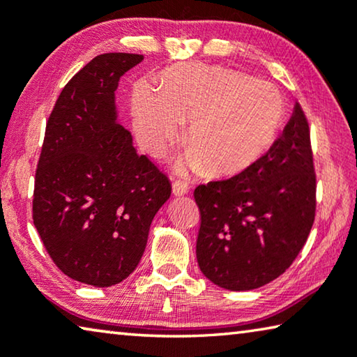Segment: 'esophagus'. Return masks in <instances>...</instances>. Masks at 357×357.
<instances>
[{
	"label": "esophagus",
	"instance_id": "34e87169",
	"mask_svg": "<svg viewBox=\"0 0 357 357\" xmlns=\"http://www.w3.org/2000/svg\"><path fill=\"white\" fill-rule=\"evenodd\" d=\"M189 192V184L185 181H174L173 183V194L174 195H185Z\"/></svg>",
	"mask_w": 357,
	"mask_h": 357
}]
</instances>
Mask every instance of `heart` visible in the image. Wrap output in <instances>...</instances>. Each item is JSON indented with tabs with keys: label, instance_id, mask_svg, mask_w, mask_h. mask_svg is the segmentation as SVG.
Masks as SVG:
<instances>
[{
	"label": "heart",
	"instance_id": "heart-1",
	"mask_svg": "<svg viewBox=\"0 0 357 357\" xmlns=\"http://www.w3.org/2000/svg\"><path fill=\"white\" fill-rule=\"evenodd\" d=\"M133 128L143 148L160 157L188 123L190 149L179 169L224 176L246 168L270 148L284 116L280 90L241 71L185 65L169 70L158 90L139 82L132 95Z\"/></svg>",
	"mask_w": 357,
	"mask_h": 357
}]
</instances>
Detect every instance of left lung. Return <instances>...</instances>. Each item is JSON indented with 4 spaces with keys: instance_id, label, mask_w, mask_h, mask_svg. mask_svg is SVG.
I'll use <instances>...</instances> for the list:
<instances>
[{
    "instance_id": "8db88e82",
    "label": "left lung",
    "mask_w": 357,
    "mask_h": 357,
    "mask_svg": "<svg viewBox=\"0 0 357 357\" xmlns=\"http://www.w3.org/2000/svg\"><path fill=\"white\" fill-rule=\"evenodd\" d=\"M200 209L197 260L229 291L268 284L291 267L314 222L316 176L307 117L298 103L268 152L229 179L194 192Z\"/></svg>"
}]
</instances>
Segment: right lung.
I'll return each mask as SVG.
<instances>
[{"label": "right lung", "mask_w": 357, "mask_h": 357, "mask_svg": "<svg viewBox=\"0 0 357 357\" xmlns=\"http://www.w3.org/2000/svg\"><path fill=\"white\" fill-rule=\"evenodd\" d=\"M138 54H101L61 90L46 126L33 222L54 264L84 284L109 287L137 268L168 178L119 122L121 77Z\"/></svg>", "instance_id": "add662e5"}]
</instances>
